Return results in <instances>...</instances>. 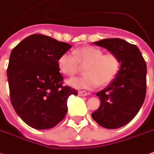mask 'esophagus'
<instances>
[{"label":"esophagus","mask_w":154,"mask_h":154,"mask_svg":"<svg viewBox=\"0 0 154 154\" xmlns=\"http://www.w3.org/2000/svg\"><path fill=\"white\" fill-rule=\"evenodd\" d=\"M78 94H79L80 96H86V95L88 94V93L86 91H78Z\"/></svg>","instance_id":"34e87169"}]
</instances>
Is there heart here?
I'll return each instance as SVG.
<instances>
[{"mask_svg": "<svg viewBox=\"0 0 154 154\" xmlns=\"http://www.w3.org/2000/svg\"><path fill=\"white\" fill-rule=\"evenodd\" d=\"M60 71L72 77L79 71L81 66L86 67L84 77H73L68 80V84L77 89L96 88L99 85L108 86L118 76L121 60L113 52L104 53L94 46H84L74 50L73 53L65 52L57 61Z\"/></svg>", "mask_w": 154, "mask_h": 154, "instance_id": "heart-1", "label": "heart"}]
</instances>
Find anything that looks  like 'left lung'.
I'll return each instance as SVG.
<instances>
[{
	"instance_id": "1",
	"label": "left lung",
	"mask_w": 154,
	"mask_h": 154,
	"mask_svg": "<svg viewBox=\"0 0 154 154\" xmlns=\"http://www.w3.org/2000/svg\"><path fill=\"white\" fill-rule=\"evenodd\" d=\"M94 44L117 54L121 68L113 82L97 92L100 106L91 114L99 125L108 129L123 126L135 118L146 94L147 66L137 46L120 38H109Z\"/></svg>"
}]
</instances>
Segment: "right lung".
<instances>
[{
	"mask_svg": "<svg viewBox=\"0 0 154 154\" xmlns=\"http://www.w3.org/2000/svg\"><path fill=\"white\" fill-rule=\"evenodd\" d=\"M51 36L32 34L11 51L7 68L10 101L25 123L38 130L59 124L68 112V98L77 91L63 86L57 64L71 48Z\"/></svg>",
	"mask_w": 154,
	"mask_h": 154,
	"instance_id": "add662e5",
	"label": "right lung"
}]
</instances>
